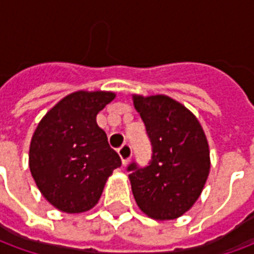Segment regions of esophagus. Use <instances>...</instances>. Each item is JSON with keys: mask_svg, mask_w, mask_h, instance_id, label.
Listing matches in <instances>:
<instances>
[{"mask_svg": "<svg viewBox=\"0 0 254 254\" xmlns=\"http://www.w3.org/2000/svg\"><path fill=\"white\" fill-rule=\"evenodd\" d=\"M118 155H120V158H121L122 165H127L130 158H132V148H130V145H129V144H124L121 148L118 149Z\"/></svg>", "mask_w": 254, "mask_h": 254, "instance_id": "34e87169", "label": "esophagus"}]
</instances>
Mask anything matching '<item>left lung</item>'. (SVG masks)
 Wrapping results in <instances>:
<instances>
[{
    "mask_svg": "<svg viewBox=\"0 0 254 254\" xmlns=\"http://www.w3.org/2000/svg\"><path fill=\"white\" fill-rule=\"evenodd\" d=\"M152 144L147 167H127L138 208L155 220H173L188 212L207 182L211 159L201 124L167 95H132Z\"/></svg>",
    "mask_w": 254,
    "mask_h": 254,
    "instance_id": "obj_1",
    "label": "left lung"
}]
</instances>
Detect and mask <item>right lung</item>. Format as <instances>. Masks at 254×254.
<instances>
[{"label":"right lung","mask_w":254,"mask_h":254,"mask_svg":"<svg viewBox=\"0 0 254 254\" xmlns=\"http://www.w3.org/2000/svg\"><path fill=\"white\" fill-rule=\"evenodd\" d=\"M116 98L110 91H76L43 116L30 144L31 176L42 196L60 211L87 212L99 201L121 159L96 116Z\"/></svg>","instance_id":"1"}]
</instances>
